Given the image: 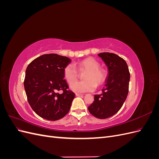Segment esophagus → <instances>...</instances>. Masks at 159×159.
<instances>
[{
    "instance_id": "esophagus-1",
    "label": "esophagus",
    "mask_w": 159,
    "mask_h": 159,
    "mask_svg": "<svg viewBox=\"0 0 159 159\" xmlns=\"http://www.w3.org/2000/svg\"><path fill=\"white\" fill-rule=\"evenodd\" d=\"M83 95L81 94V93H75V96L77 97H80V96H82Z\"/></svg>"
}]
</instances>
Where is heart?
<instances>
[{"mask_svg":"<svg viewBox=\"0 0 159 159\" xmlns=\"http://www.w3.org/2000/svg\"><path fill=\"white\" fill-rule=\"evenodd\" d=\"M80 70H86L84 75V80L75 81L78 78V71L75 65L70 64L64 68L63 74L64 79L68 84L71 85V89L75 92L84 93L92 91L98 85H102L106 79L105 71L99 68V62L92 57H88L78 63Z\"/></svg>","mask_w":159,"mask_h":159,"instance_id":"b5f03b06","label":"heart"}]
</instances>
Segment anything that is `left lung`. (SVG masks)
Instances as JSON below:
<instances>
[{
  "label": "left lung",
  "instance_id": "left-lung-1",
  "mask_svg": "<svg viewBox=\"0 0 159 159\" xmlns=\"http://www.w3.org/2000/svg\"><path fill=\"white\" fill-rule=\"evenodd\" d=\"M98 56L108 68L106 83L100 95H94V101L88 107L89 113L98 119H107L121 108L129 92L130 73L122 57L113 53H100Z\"/></svg>",
  "mask_w": 159,
  "mask_h": 159
}]
</instances>
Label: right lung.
<instances>
[{
  "mask_svg": "<svg viewBox=\"0 0 159 159\" xmlns=\"http://www.w3.org/2000/svg\"><path fill=\"white\" fill-rule=\"evenodd\" d=\"M70 62L68 57L49 54L28 66L24 81L28 102L42 118L56 121L69 112L75 94L68 89L63 71ZM60 90L61 94L57 92Z\"/></svg>",
  "mask_w": 159,
  "mask_h": 159,
  "instance_id": "right-lung-1",
  "label": "right lung"
}]
</instances>
